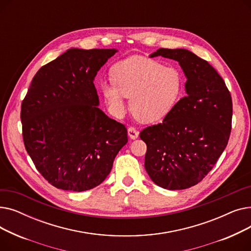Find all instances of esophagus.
Segmentation results:
<instances>
[{
	"label": "esophagus",
	"instance_id": "1",
	"mask_svg": "<svg viewBox=\"0 0 251 251\" xmlns=\"http://www.w3.org/2000/svg\"><path fill=\"white\" fill-rule=\"evenodd\" d=\"M128 135L131 139H136L139 135V132L134 127H129L128 128Z\"/></svg>",
	"mask_w": 251,
	"mask_h": 251
}]
</instances>
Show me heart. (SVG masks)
<instances>
[{"instance_id":"heart-1","label":"heart","mask_w":251,"mask_h":251,"mask_svg":"<svg viewBox=\"0 0 251 251\" xmlns=\"http://www.w3.org/2000/svg\"><path fill=\"white\" fill-rule=\"evenodd\" d=\"M111 77L113 85L103 84L102 94L112 110L123 114L124 97L130 98L131 112L144 123L160 121L168 116L182 94L181 73L146 57L134 56L117 63Z\"/></svg>"}]
</instances>
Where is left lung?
<instances>
[{"mask_svg":"<svg viewBox=\"0 0 251 251\" xmlns=\"http://www.w3.org/2000/svg\"><path fill=\"white\" fill-rule=\"evenodd\" d=\"M178 61L185 74L186 96L162 123L144 128V168L165 189L200 183L226 149L232 128V98L225 81L207 61L184 49H159L151 58Z\"/></svg>","mask_w":251,"mask_h":251,"instance_id":"8db88e82","label":"left lung"}]
</instances>
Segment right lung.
<instances>
[{
	"mask_svg": "<svg viewBox=\"0 0 251 251\" xmlns=\"http://www.w3.org/2000/svg\"><path fill=\"white\" fill-rule=\"evenodd\" d=\"M115 49H71L39 69L21 103L26 151L43 177L85 191L110 174L128 141L125 125L100 109L95 77Z\"/></svg>",
	"mask_w": 251,
	"mask_h": 251,
	"instance_id": "right-lung-1",
	"label": "right lung"
}]
</instances>
